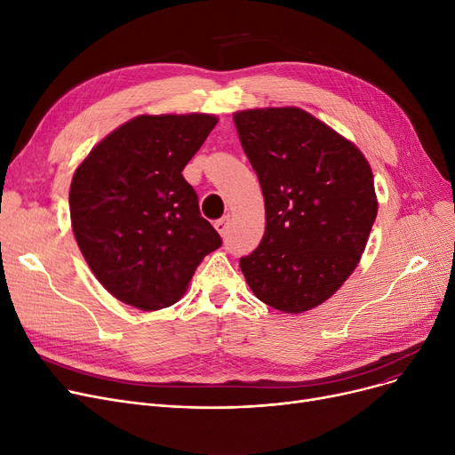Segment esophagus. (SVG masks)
<instances>
[{
    "label": "esophagus",
    "mask_w": 455,
    "mask_h": 455,
    "mask_svg": "<svg viewBox=\"0 0 455 455\" xmlns=\"http://www.w3.org/2000/svg\"><path fill=\"white\" fill-rule=\"evenodd\" d=\"M228 223H230V215H225V218L215 221L213 227H215V230H218L221 235H225V234H227V228H228Z\"/></svg>",
    "instance_id": "1"
}]
</instances>
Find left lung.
I'll list each match as a JSON object with an SVG mask.
<instances>
[{"mask_svg":"<svg viewBox=\"0 0 455 455\" xmlns=\"http://www.w3.org/2000/svg\"><path fill=\"white\" fill-rule=\"evenodd\" d=\"M234 124L266 201V232L242 273L261 302L304 314L360 264L378 213L372 170L355 143L299 107L240 110Z\"/></svg>","mask_w":455,"mask_h":455,"instance_id":"8db88e82","label":"left lung"}]
</instances>
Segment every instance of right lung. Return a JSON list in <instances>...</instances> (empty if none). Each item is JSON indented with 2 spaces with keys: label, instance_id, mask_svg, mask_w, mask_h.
Instances as JSON below:
<instances>
[{
  "label": "right lung",
  "instance_id": "right-lung-1",
  "mask_svg": "<svg viewBox=\"0 0 455 455\" xmlns=\"http://www.w3.org/2000/svg\"><path fill=\"white\" fill-rule=\"evenodd\" d=\"M218 122L203 112L141 114L77 165L71 228L88 267L117 300L143 312L175 304L203 258L221 247L182 177Z\"/></svg>",
  "mask_w": 455,
  "mask_h": 455
}]
</instances>
